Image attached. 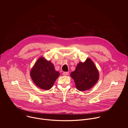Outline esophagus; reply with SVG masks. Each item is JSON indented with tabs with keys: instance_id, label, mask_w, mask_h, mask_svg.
<instances>
[{
	"instance_id": "esophagus-1",
	"label": "esophagus",
	"mask_w": 128,
	"mask_h": 128,
	"mask_svg": "<svg viewBox=\"0 0 128 128\" xmlns=\"http://www.w3.org/2000/svg\"><path fill=\"white\" fill-rule=\"evenodd\" d=\"M68 74H69V72H64L63 73H62V74H63L64 75H65V76L68 75Z\"/></svg>"
}]
</instances>
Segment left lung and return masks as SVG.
<instances>
[{"instance_id":"left-lung-1","label":"left lung","mask_w":128,"mask_h":128,"mask_svg":"<svg viewBox=\"0 0 128 128\" xmlns=\"http://www.w3.org/2000/svg\"><path fill=\"white\" fill-rule=\"evenodd\" d=\"M70 76L74 80L77 90L83 91L89 90L96 84L99 78V73L94 63L90 58L84 62H80Z\"/></svg>"}]
</instances>
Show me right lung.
<instances>
[{
    "mask_svg": "<svg viewBox=\"0 0 128 128\" xmlns=\"http://www.w3.org/2000/svg\"><path fill=\"white\" fill-rule=\"evenodd\" d=\"M30 75L37 87L45 90H50L60 73L55 70L54 64L42 56L39 58L32 68Z\"/></svg>",
    "mask_w": 128,
    "mask_h": 128,
    "instance_id": "1",
    "label": "right lung"
}]
</instances>
